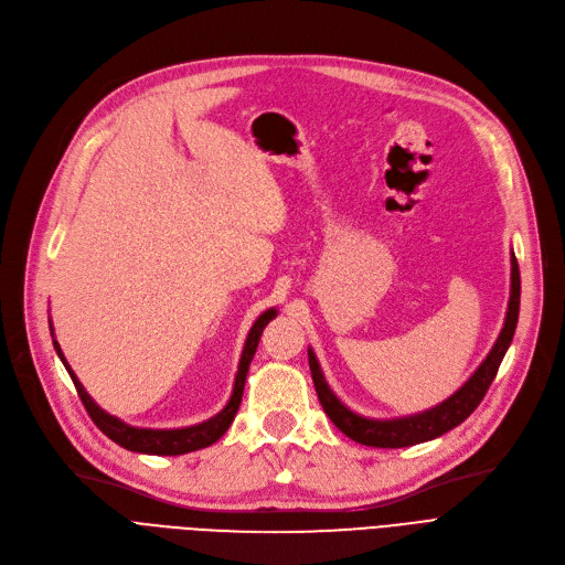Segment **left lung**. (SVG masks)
Wrapping results in <instances>:
<instances>
[{
    "label": "left lung",
    "instance_id": "obj_1",
    "mask_svg": "<svg viewBox=\"0 0 565 565\" xmlns=\"http://www.w3.org/2000/svg\"><path fill=\"white\" fill-rule=\"evenodd\" d=\"M511 263H513V267H511L509 313H507V322H503V330H501L494 348L490 350L486 362L477 369V373H473L449 401H444L441 405H437L428 412L414 414V417H405V419H390V422H375V419L358 417V414H352L348 407H343L341 401L330 392L328 382H324L320 366L313 358V352L309 350V369H311V377L316 384V394H318V401H320L324 414L332 419V424L350 439L366 444V447H377V449L412 447V444L435 439L447 430L456 428L458 424H462L488 394L490 384L499 371V364L503 360V354H507V350L513 341L515 328H518L520 267H518L515 256L511 258Z\"/></svg>",
    "mask_w": 565,
    "mask_h": 565
}]
</instances>
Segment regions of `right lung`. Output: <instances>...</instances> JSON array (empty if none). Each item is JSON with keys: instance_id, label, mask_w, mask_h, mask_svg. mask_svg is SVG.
Segmentation results:
<instances>
[{"instance_id": "1", "label": "right lung", "mask_w": 565, "mask_h": 565, "mask_svg": "<svg viewBox=\"0 0 565 565\" xmlns=\"http://www.w3.org/2000/svg\"><path fill=\"white\" fill-rule=\"evenodd\" d=\"M277 316L275 309H267L256 322L254 328L249 330V337H247V343H245V350H243V358H241V366H237V375H235V387H233V394H231V401L228 405L217 414V417H213L211 422H203L199 426H192V428H178V430H148V428H132V426H126L124 422H118L116 417H109L107 412H103L94 401L92 396H88L84 392V387L79 384V380L75 377V373L71 371V366L66 364L64 360V352L62 348H58V343L54 341V350L58 358H62L75 390H77V396L79 401L84 403L88 417H92V422L111 439L116 441L118 447H124L128 451H137V454H153V456H181V454H190V451H199V449H205L211 447V444H215L231 426L233 417L237 407H241V401H243V390H245V380H247V371H249V364L254 360V352L258 348V341H260V334L265 330V324L270 322L273 318Z\"/></svg>"}]
</instances>
